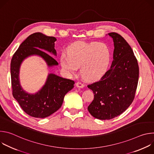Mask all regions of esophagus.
Wrapping results in <instances>:
<instances>
[{
    "label": "esophagus",
    "mask_w": 154,
    "mask_h": 154,
    "mask_svg": "<svg viewBox=\"0 0 154 154\" xmlns=\"http://www.w3.org/2000/svg\"><path fill=\"white\" fill-rule=\"evenodd\" d=\"M75 85L77 87L81 88H83L85 86V85L83 83H82V82H77L75 83Z\"/></svg>",
    "instance_id": "34e87169"
}]
</instances>
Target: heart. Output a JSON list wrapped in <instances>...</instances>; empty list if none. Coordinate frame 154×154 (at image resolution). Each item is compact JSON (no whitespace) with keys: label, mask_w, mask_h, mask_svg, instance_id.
Here are the masks:
<instances>
[{"label":"heart","mask_w":154,"mask_h":154,"mask_svg":"<svg viewBox=\"0 0 154 154\" xmlns=\"http://www.w3.org/2000/svg\"><path fill=\"white\" fill-rule=\"evenodd\" d=\"M111 52L104 43L96 41H77L68 48V54L63 53L60 61L62 68L69 74H75L80 66L83 78L95 80L107 70Z\"/></svg>","instance_id":"obj_1"}]
</instances>
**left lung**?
<instances>
[{"label": "left lung", "mask_w": 154, "mask_h": 154, "mask_svg": "<svg viewBox=\"0 0 154 154\" xmlns=\"http://www.w3.org/2000/svg\"><path fill=\"white\" fill-rule=\"evenodd\" d=\"M108 35L115 46L110 69L99 81L87 86L94 94L88 109L101 120L113 119L126 110L135 98L139 77L138 61L127 42L117 33Z\"/></svg>", "instance_id": "left-lung-1"}]
</instances>
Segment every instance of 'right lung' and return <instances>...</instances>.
<instances>
[{"mask_svg": "<svg viewBox=\"0 0 154 154\" xmlns=\"http://www.w3.org/2000/svg\"><path fill=\"white\" fill-rule=\"evenodd\" d=\"M57 39L38 32L30 35L21 43L14 54L10 65L13 96L22 109L29 116L45 118L49 116L61 106L64 97L74 88V82L54 74H49L45 85L38 93L31 94L22 88L19 83V69L23 60L27 57L37 55L41 57L49 67L58 65V62L47 51L57 55L54 48Z\"/></svg>", "mask_w": 154, "mask_h": 154, "instance_id": "right-lung-1", "label": "right lung"}]
</instances>
